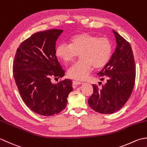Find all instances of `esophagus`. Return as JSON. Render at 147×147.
Here are the masks:
<instances>
[{
	"label": "esophagus",
	"instance_id": "34e87169",
	"mask_svg": "<svg viewBox=\"0 0 147 147\" xmlns=\"http://www.w3.org/2000/svg\"><path fill=\"white\" fill-rule=\"evenodd\" d=\"M82 82H79V81H77V80H73V84L75 86H78V85H80L81 84Z\"/></svg>",
	"mask_w": 147,
	"mask_h": 147
}]
</instances>
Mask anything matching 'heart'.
Here are the masks:
<instances>
[{
    "label": "heart",
    "instance_id": "obj_1",
    "mask_svg": "<svg viewBox=\"0 0 147 147\" xmlns=\"http://www.w3.org/2000/svg\"><path fill=\"white\" fill-rule=\"evenodd\" d=\"M112 46L107 38H99L86 33L74 35L70 44L61 43L56 49V55L65 63H68L80 55V61L68 68L67 74L71 79L85 80L92 70L104 67L112 56Z\"/></svg>",
    "mask_w": 147,
    "mask_h": 147
}]
</instances>
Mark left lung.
<instances>
[{"label":"left lung","instance_id":"left-lung-1","mask_svg":"<svg viewBox=\"0 0 147 147\" xmlns=\"http://www.w3.org/2000/svg\"><path fill=\"white\" fill-rule=\"evenodd\" d=\"M117 46L109 63L98 73L107 82L101 89L92 84L93 93L88 100L91 109L103 114H110L124 107L132 93L136 77V66L129 43L113 30Z\"/></svg>","mask_w":147,"mask_h":147}]
</instances>
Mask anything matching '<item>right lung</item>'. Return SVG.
<instances>
[{"label": "right lung", "mask_w": 147, "mask_h": 147, "mask_svg": "<svg viewBox=\"0 0 147 147\" xmlns=\"http://www.w3.org/2000/svg\"><path fill=\"white\" fill-rule=\"evenodd\" d=\"M63 30L37 32L21 43L13 63V76L21 97L32 111L43 116L61 112L72 91V81L66 79L57 84L65 71L56 56V42Z\"/></svg>", "instance_id": "add662e5"}]
</instances>
